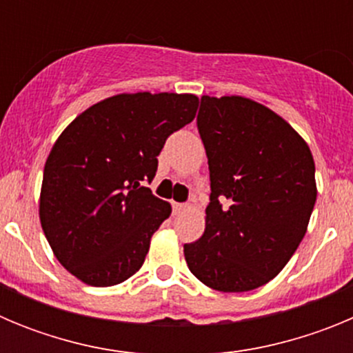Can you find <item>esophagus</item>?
<instances>
[{"instance_id": "obj_1", "label": "esophagus", "mask_w": 353, "mask_h": 353, "mask_svg": "<svg viewBox=\"0 0 353 353\" xmlns=\"http://www.w3.org/2000/svg\"><path fill=\"white\" fill-rule=\"evenodd\" d=\"M187 208H189V205H185V203H173L174 214H182V212H185Z\"/></svg>"}]
</instances>
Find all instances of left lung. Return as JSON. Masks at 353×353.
Here are the masks:
<instances>
[{
  "label": "left lung",
  "instance_id": "8db88e82",
  "mask_svg": "<svg viewBox=\"0 0 353 353\" xmlns=\"http://www.w3.org/2000/svg\"><path fill=\"white\" fill-rule=\"evenodd\" d=\"M198 130L210 170L205 233L187 267L217 292H249L285 269L316 201L307 143L272 109L240 95L201 97Z\"/></svg>",
  "mask_w": 353,
  "mask_h": 353
}]
</instances>
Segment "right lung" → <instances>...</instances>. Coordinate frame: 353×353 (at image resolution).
<instances>
[{
    "label": "right lung",
    "mask_w": 353,
    "mask_h": 353,
    "mask_svg": "<svg viewBox=\"0 0 353 353\" xmlns=\"http://www.w3.org/2000/svg\"><path fill=\"white\" fill-rule=\"evenodd\" d=\"M191 93H120L79 114L52 145L39 215L54 256L90 286L123 283L141 269L171 205L145 182L168 136L191 123Z\"/></svg>",
    "instance_id": "add662e5"
}]
</instances>
